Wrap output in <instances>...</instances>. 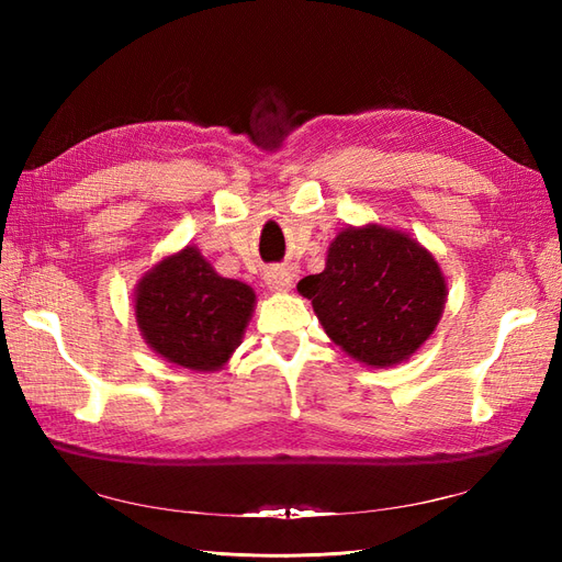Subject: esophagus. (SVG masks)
Masks as SVG:
<instances>
[{"instance_id":"1","label":"esophagus","mask_w":562,"mask_h":562,"mask_svg":"<svg viewBox=\"0 0 562 562\" xmlns=\"http://www.w3.org/2000/svg\"><path fill=\"white\" fill-rule=\"evenodd\" d=\"M262 280H266L268 288L274 292H288L292 288V272L288 268H268L266 274H262Z\"/></svg>"}]
</instances>
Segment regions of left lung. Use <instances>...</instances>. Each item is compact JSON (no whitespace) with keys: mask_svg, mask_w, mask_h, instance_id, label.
<instances>
[{"mask_svg":"<svg viewBox=\"0 0 562 562\" xmlns=\"http://www.w3.org/2000/svg\"><path fill=\"white\" fill-rule=\"evenodd\" d=\"M328 338L372 367H391L420 348L447 300L437 260L411 236L369 224L345 229L326 270L296 284Z\"/></svg>","mask_w":562,"mask_h":562,"instance_id":"8db88e82","label":"left lung"}]
</instances>
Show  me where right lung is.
<instances>
[{"mask_svg": "<svg viewBox=\"0 0 562 562\" xmlns=\"http://www.w3.org/2000/svg\"><path fill=\"white\" fill-rule=\"evenodd\" d=\"M254 304L248 284L222 278L188 246L142 278L135 316L151 350L178 367L214 372L241 342Z\"/></svg>", "mask_w": 562, "mask_h": 562, "instance_id": "add662e5", "label": "right lung"}]
</instances>
